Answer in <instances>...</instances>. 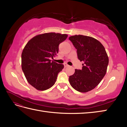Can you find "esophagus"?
<instances>
[{"label":"esophagus","mask_w":127,"mask_h":127,"mask_svg":"<svg viewBox=\"0 0 127 127\" xmlns=\"http://www.w3.org/2000/svg\"><path fill=\"white\" fill-rule=\"evenodd\" d=\"M64 67H65V68H66V67H68L69 66L68 64H67V63H66L64 64Z\"/></svg>","instance_id":"1"}]
</instances>
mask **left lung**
Returning a JSON list of instances; mask_svg holds the SVG:
<instances>
[{
    "instance_id": "obj_1",
    "label": "left lung",
    "mask_w": 127,
    "mask_h": 127,
    "mask_svg": "<svg viewBox=\"0 0 127 127\" xmlns=\"http://www.w3.org/2000/svg\"><path fill=\"white\" fill-rule=\"evenodd\" d=\"M69 40L77 49L78 59L83 62L81 70L75 69L69 76L70 84L75 90L86 93L92 90L106 74L109 57L104 46L92 37L75 35Z\"/></svg>"
}]
</instances>
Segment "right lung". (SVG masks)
<instances>
[{
  "instance_id": "obj_1",
  "label": "right lung",
  "mask_w": 127,
  "mask_h": 127,
  "mask_svg": "<svg viewBox=\"0 0 127 127\" xmlns=\"http://www.w3.org/2000/svg\"><path fill=\"white\" fill-rule=\"evenodd\" d=\"M68 35L48 33L37 35L24 47L21 66L28 82L37 90L45 91L54 85L63 64L51 62L50 58L58 53L60 43Z\"/></svg>"
}]
</instances>
